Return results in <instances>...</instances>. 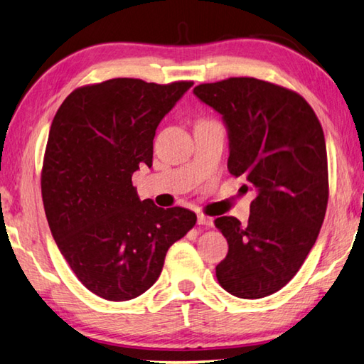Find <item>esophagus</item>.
<instances>
[{
    "instance_id": "obj_1",
    "label": "esophagus",
    "mask_w": 364,
    "mask_h": 364,
    "mask_svg": "<svg viewBox=\"0 0 364 364\" xmlns=\"http://www.w3.org/2000/svg\"><path fill=\"white\" fill-rule=\"evenodd\" d=\"M198 225H204V226H212V218L204 215V214H200L198 215Z\"/></svg>"
}]
</instances>
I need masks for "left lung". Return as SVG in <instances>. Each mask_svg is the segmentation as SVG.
<instances>
[{
	"label": "left lung",
	"instance_id": "1",
	"mask_svg": "<svg viewBox=\"0 0 364 364\" xmlns=\"http://www.w3.org/2000/svg\"><path fill=\"white\" fill-rule=\"evenodd\" d=\"M228 129V171L257 191L249 223L218 217L228 241L215 267L218 284L244 299L279 291L317 241L328 204L323 129L301 95L253 77H230L193 88Z\"/></svg>",
	"mask_w": 364,
	"mask_h": 364
}]
</instances>
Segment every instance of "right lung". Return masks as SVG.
<instances>
[{"label": "right lung", "instance_id": "right-lung-1", "mask_svg": "<svg viewBox=\"0 0 364 364\" xmlns=\"http://www.w3.org/2000/svg\"><path fill=\"white\" fill-rule=\"evenodd\" d=\"M191 85L111 79L75 88L55 114L41 173L46 217L75 277L100 298L147 291L196 223L188 209L141 201L132 182L152 166L156 127Z\"/></svg>", "mask_w": 364, "mask_h": 364}]
</instances>
